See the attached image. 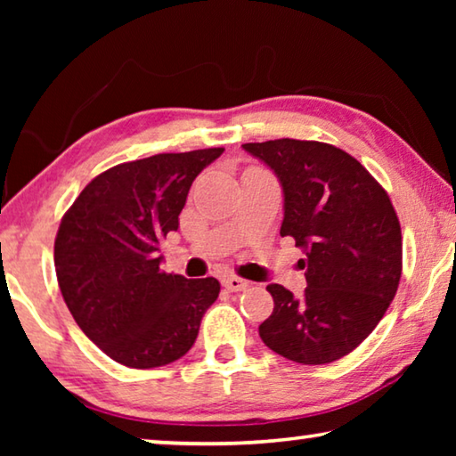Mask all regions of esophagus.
Returning <instances> with one entry per match:
<instances>
[{
  "label": "esophagus",
  "instance_id": "esophagus-1",
  "mask_svg": "<svg viewBox=\"0 0 456 456\" xmlns=\"http://www.w3.org/2000/svg\"><path fill=\"white\" fill-rule=\"evenodd\" d=\"M223 285H225L229 291H243L247 288V281L237 275H225L223 277Z\"/></svg>",
  "mask_w": 456,
  "mask_h": 456
}]
</instances>
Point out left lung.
Wrapping results in <instances>:
<instances>
[{
    "instance_id": "obj_1",
    "label": "left lung",
    "mask_w": 456,
    "mask_h": 456,
    "mask_svg": "<svg viewBox=\"0 0 456 456\" xmlns=\"http://www.w3.org/2000/svg\"><path fill=\"white\" fill-rule=\"evenodd\" d=\"M243 149L283 189L281 237L305 253L307 288L267 285L273 312L259 326L269 350L297 364H330L372 334L403 275V233L388 192L338 146L277 138Z\"/></svg>"
}]
</instances>
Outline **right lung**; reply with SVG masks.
I'll return each instance as SVG.
<instances>
[{"instance_id":"obj_1","label":"right lung","mask_w":456,"mask_h":456,"mask_svg":"<svg viewBox=\"0 0 456 456\" xmlns=\"http://www.w3.org/2000/svg\"><path fill=\"white\" fill-rule=\"evenodd\" d=\"M225 149L165 152L92 179L61 217L53 265L76 323L106 356L157 368L184 356L219 297L215 277L160 272L159 245L179 229L197 175Z\"/></svg>"}]
</instances>
